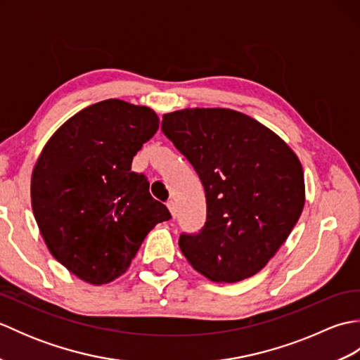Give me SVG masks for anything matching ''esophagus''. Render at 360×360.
<instances>
[{
  "instance_id": "obj_1",
  "label": "esophagus",
  "mask_w": 360,
  "mask_h": 360,
  "mask_svg": "<svg viewBox=\"0 0 360 360\" xmlns=\"http://www.w3.org/2000/svg\"><path fill=\"white\" fill-rule=\"evenodd\" d=\"M167 207H168V210H170L172 217L174 218V217H176V212H178V209H176V202H174L173 200L168 201V202H167Z\"/></svg>"
}]
</instances>
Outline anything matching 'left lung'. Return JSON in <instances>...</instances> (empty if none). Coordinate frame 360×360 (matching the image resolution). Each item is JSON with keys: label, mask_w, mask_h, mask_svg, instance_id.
I'll return each instance as SVG.
<instances>
[{"label": "left lung", "mask_w": 360, "mask_h": 360, "mask_svg": "<svg viewBox=\"0 0 360 360\" xmlns=\"http://www.w3.org/2000/svg\"><path fill=\"white\" fill-rule=\"evenodd\" d=\"M162 131L204 186L207 221L179 248L212 281L259 272L288 240L304 205V178L292 148L248 114L186 108L162 116Z\"/></svg>", "instance_id": "1"}]
</instances>
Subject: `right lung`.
<instances>
[{
    "label": "right lung",
    "instance_id": "1",
    "mask_svg": "<svg viewBox=\"0 0 360 360\" xmlns=\"http://www.w3.org/2000/svg\"><path fill=\"white\" fill-rule=\"evenodd\" d=\"M158 128L148 106L108 98L68 119L34 165L30 202L46 246L89 285L125 274L147 233L170 219L147 178L131 172Z\"/></svg>",
    "mask_w": 360,
    "mask_h": 360
}]
</instances>
